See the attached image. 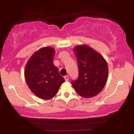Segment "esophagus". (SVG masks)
I'll return each instance as SVG.
<instances>
[{
    "instance_id": "esophagus-1",
    "label": "esophagus",
    "mask_w": 134,
    "mask_h": 134,
    "mask_svg": "<svg viewBox=\"0 0 134 134\" xmlns=\"http://www.w3.org/2000/svg\"><path fill=\"white\" fill-rule=\"evenodd\" d=\"M64 79H65V81H68L69 79V76H64Z\"/></svg>"
}]
</instances>
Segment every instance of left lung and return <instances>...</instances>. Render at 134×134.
<instances>
[{
  "label": "left lung",
  "mask_w": 134,
  "mask_h": 134,
  "mask_svg": "<svg viewBox=\"0 0 134 134\" xmlns=\"http://www.w3.org/2000/svg\"><path fill=\"white\" fill-rule=\"evenodd\" d=\"M73 51L78 63L79 77L72 85L76 93L84 98L98 94L104 88L108 79V67L100 53L87 44L77 45Z\"/></svg>",
  "instance_id": "left-lung-1"
}]
</instances>
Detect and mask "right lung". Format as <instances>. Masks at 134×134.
I'll return each instance as SVG.
<instances>
[{
	"label": "right lung",
	"instance_id": "1",
	"mask_svg": "<svg viewBox=\"0 0 134 134\" xmlns=\"http://www.w3.org/2000/svg\"><path fill=\"white\" fill-rule=\"evenodd\" d=\"M55 53L51 47L41 48L32 55L25 66L24 77L29 88L43 99L53 98L65 82L53 65Z\"/></svg>",
	"mask_w": 134,
	"mask_h": 134
}]
</instances>
